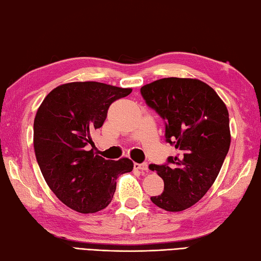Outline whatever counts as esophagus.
Segmentation results:
<instances>
[{
    "mask_svg": "<svg viewBox=\"0 0 261 261\" xmlns=\"http://www.w3.org/2000/svg\"><path fill=\"white\" fill-rule=\"evenodd\" d=\"M135 170H139L141 172H147L148 164H147V163H141V164H138V163H136Z\"/></svg>",
    "mask_w": 261,
    "mask_h": 261,
    "instance_id": "obj_1",
    "label": "esophagus"
}]
</instances>
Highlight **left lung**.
Instances as JSON below:
<instances>
[{
    "mask_svg": "<svg viewBox=\"0 0 261 261\" xmlns=\"http://www.w3.org/2000/svg\"><path fill=\"white\" fill-rule=\"evenodd\" d=\"M140 93L165 121L166 142L177 151L166 164L149 165L164 181V191L150 200L167 212H182L206 195L221 171L231 144L227 109L198 79H160Z\"/></svg>",
    "mask_w": 261,
    "mask_h": 261,
    "instance_id": "obj_1",
    "label": "left lung"
}]
</instances>
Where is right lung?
<instances>
[{
    "label": "right lung",
    "instance_id": "right-lung-1",
    "mask_svg": "<svg viewBox=\"0 0 261 261\" xmlns=\"http://www.w3.org/2000/svg\"><path fill=\"white\" fill-rule=\"evenodd\" d=\"M131 91L96 81L64 84L45 97L36 113V160L50 190L75 212L106 208L116 178L134 168L129 158L110 161L89 149L91 132L103 125L111 104Z\"/></svg>",
    "mask_w": 261,
    "mask_h": 261
}]
</instances>
